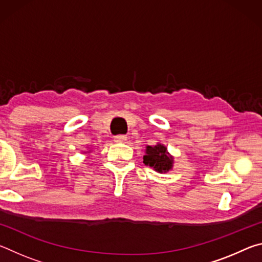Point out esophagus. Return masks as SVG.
<instances>
[{"label": "esophagus", "mask_w": 262, "mask_h": 262, "mask_svg": "<svg viewBox=\"0 0 262 262\" xmlns=\"http://www.w3.org/2000/svg\"><path fill=\"white\" fill-rule=\"evenodd\" d=\"M127 141V136L126 135H117L114 136V142H118V143H121V142Z\"/></svg>", "instance_id": "esophagus-1"}]
</instances>
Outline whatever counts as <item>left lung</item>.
Returning a JSON list of instances; mask_svg holds the SVG:
<instances>
[{"instance_id": "8db88e82", "label": "left lung", "mask_w": 262, "mask_h": 262, "mask_svg": "<svg viewBox=\"0 0 262 262\" xmlns=\"http://www.w3.org/2000/svg\"><path fill=\"white\" fill-rule=\"evenodd\" d=\"M143 156V163L145 165L154 167L158 172H167L172 167V157L168 156L167 149L162 144H156L150 147L148 145Z\"/></svg>"}]
</instances>
